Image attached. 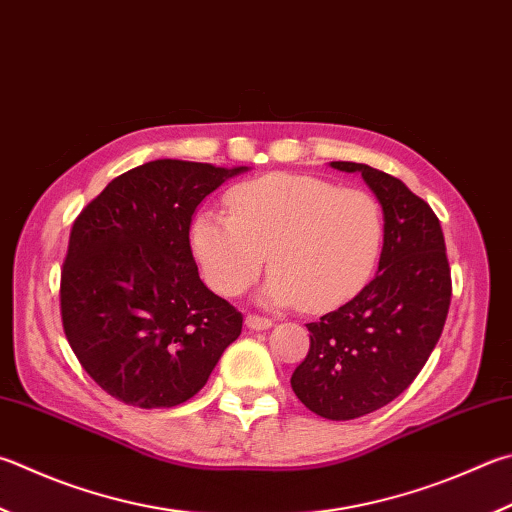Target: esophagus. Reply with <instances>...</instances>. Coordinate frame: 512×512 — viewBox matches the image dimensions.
Listing matches in <instances>:
<instances>
[{"label": "esophagus", "mask_w": 512, "mask_h": 512, "mask_svg": "<svg viewBox=\"0 0 512 512\" xmlns=\"http://www.w3.org/2000/svg\"><path fill=\"white\" fill-rule=\"evenodd\" d=\"M246 327L253 329V331H266V329L273 327V320L262 318V315H248Z\"/></svg>", "instance_id": "34e87169"}]
</instances>
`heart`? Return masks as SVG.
<instances>
[{"instance_id": "heart-1", "label": "heart", "mask_w": 512, "mask_h": 512, "mask_svg": "<svg viewBox=\"0 0 512 512\" xmlns=\"http://www.w3.org/2000/svg\"><path fill=\"white\" fill-rule=\"evenodd\" d=\"M226 212L192 221V253L217 293L235 297L273 268L264 302L331 311L365 291L385 241L380 203L365 190L306 174H268L232 188Z\"/></svg>"}]
</instances>
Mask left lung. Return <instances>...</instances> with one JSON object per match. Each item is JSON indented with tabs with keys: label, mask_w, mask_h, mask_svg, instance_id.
Returning <instances> with one entry per match:
<instances>
[{
	"label": "left lung",
	"mask_w": 512,
	"mask_h": 512,
	"mask_svg": "<svg viewBox=\"0 0 512 512\" xmlns=\"http://www.w3.org/2000/svg\"><path fill=\"white\" fill-rule=\"evenodd\" d=\"M331 167L358 172L376 194L385 215L383 253L365 291L306 324L311 347L291 387L318 416L351 421L412 385L441 338L452 280L439 217L421 197L365 163Z\"/></svg>",
	"instance_id": "8db88e82"
}]
</instances>
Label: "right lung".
Masks as SVG:
<instances>
[{
	"label": "right lung",
	"mask_w": 512,
	"mask_h": 512,
	"mask_svg": "<svg viewBox=\"0 0 512 512\" xmlns=\"http://www.w3.org/2000/svg\"><path fill=\"white\" fill-rule=\"evenodd\" d=\"M248 167L159 159L116 176L73 221L60 277L69 345L109 396L156 410L208 383L241 313L201 282L199 203Z\"/></svg>",
	"instance_id": "1"
}]
</instances>
